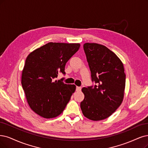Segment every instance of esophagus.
Wrapping results in <instances>:
<instances>
[{
    "label": "esophagus",
    "instance_id": "1",
    "mask_svg": "<svg viewBox=\"0 0 148 148\" xmlns=\"http://www.w3.org/2000/svg\"><path fill=\"white\" fill-rule=\"evenodd\" d=\"M81 90V87H78V86H76V91H80Z\"/></svg>",
    "mask_w": 148,
    "mask_h": 148
}]
</instances>
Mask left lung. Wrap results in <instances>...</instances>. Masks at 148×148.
Wrapping results in <instances>:
<instances>
[{"instance_id":"8db88e82","label":"left lung","mask_w":148,"mask_h":148,"mask_svg":"<svg viewBox=\"0 0 148 148\" xmlns=\"http://www.w3.org/2000/svg\"><path fill=\"white\" fill-rule=\"evenodd\" d=\"M84 51L94 86L83 88L80 107L83 115L92 121L108 118L123 100L125 74L123 62L102 45L86 43Z\"/></svg>"}]
</instances>
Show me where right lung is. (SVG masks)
<instances>
[{"instance_id":"add662e5","label":"right lung","mask_w":148,"mask_h":148,"mask_svg":"<svg viewBox=\"0 0 148 148\" xmlns=\"http://www.w3.org/2000/svg\"><path fill=\"white\" fill-rule=\"evenodd\" d=\"M79 47V43L49 42L28 55L21 84L27 103L35 113L49 119L62 113L76 86L54 79L59 72L65 74L66 63Z\"/></svg>"}]
</instances>
